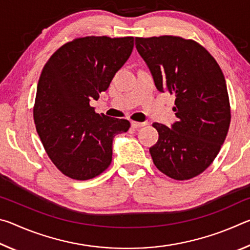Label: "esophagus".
<instances>
[{
    "label": "esophagus",
    "mask_w": 250,
    "mask_h": 250,
    "mask_svg": "<svg viewBox=\"0 0 250 250\" xmlns=\"http://www.w3.org/2000/svg\"><path fill=\"white\" fill-rule=\"evenodd\" d=\"M146 125V122H138V121H131V126L134 129L141 128V126Z\"/></svg>",
    "instance_id": "esophagus-1"
}]
</instances>
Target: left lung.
Segmentation results:
<instances>
[{
  "label": "left lung",
  "mask_w": 250,
  "mask_h": 250,
  "mask_svg": "<svg viewBox=\"0 0 250 250\" xmlns=\"http://www.w3.org/2000/svg\"><path fill=\"white\" fill-rule=\"evenodd\" d=\"M135 47L153 76L156 89L175 96L171 128L154 122L159 140L150 147L153 163L179 181L197 176L216 158L230 125V104L221 67L193 40L179 36L135 37Z\"/></svg>",
  "instance_id": "obj_1"
}]
</instances>
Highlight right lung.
<instances>
[{
	"label": "right lung",
	"mask_w": 250,
	"mask_h": 250,
	"mask_svg": "<svg viewBox=\"0 0 250 250\" xmlns=\"http://www.w3.org/2000/svg\"><path fill=\"white\" fill-rule=\"evenodd\" d=\"M133 37L86 36L59 47L37 84L34 121L46 153L70 179H94L112 160V140L130 122L97 113L89 104L108 89L128 61Z\"/></svg>",
	"instance_id": "obj_1"
}]
</instances>
